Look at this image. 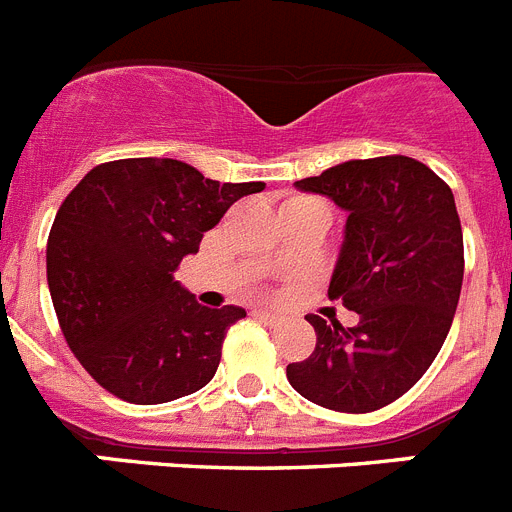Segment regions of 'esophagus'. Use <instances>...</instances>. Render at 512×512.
Returning <instances> with one entry per match:
<instances>
[{
  "instance_id": "obj_1",
  "label": "esophagus",
  "mask_w": 512,
  "mask_h": 512,
  "mask_svg": "<svg viewBox=\"0 0 512 512\" xmlns=\"http://www.w3.org/2000/svg\"><path fill=\"white\" fill-rule=\"evenodd\" d=\"M253 315H256V318H259V320H264V323H269V325L282 323V315H279V312H271V310H253Z\"/></svg>"
}]
</instances>
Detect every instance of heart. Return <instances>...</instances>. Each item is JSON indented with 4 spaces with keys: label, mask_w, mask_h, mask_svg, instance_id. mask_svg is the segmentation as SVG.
I'll use <instances>...</instances> for the list:
<instances>
[{
    "label": "heart",
    "mask_w": 512,
    "mask_h": 512,
    "mask_svg": "<svg viewBox=\"0 0 512 512\" xmlns=\"http://www.w3.org/2000/svg\"><path fill=\"white\" fill-rule=\"evenodd\" d=\"M307 202H318V200H310V197H297V200H292L289 205H307Z\"/></svg>",
    "instance_id": "b5f03b06"
}]
</instances>
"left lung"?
Segmentation results:
<instances>
[{
  "mask_svg": "<svg viewBox=\"0 0 512 512\" xmlns=\"http://www.w3.org/2000/svg\"><path fill=\"white\" fill-rule=\"evenodd\" d=\"M295 187L348 212L328 297L359 325L307 315L318 343L287 379L320 408L372 413L405 395L449 336L464 279L454 194L408 156L346 161Z\"/></svg>",
  "mask_w": 512,
  "mask_h": 512,
  "instance_id": "left-lung-1",
  "label": "left lung"
}]
</instances>
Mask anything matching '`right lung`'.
<instances>
[{"label":"right lung","instance_id":"right-lung-1","mask_svg":"<svg viewBox=\"0 0 512 512\" xmlns=\"http://www.w3.org/2000/svg\"><path fill=\"white\" fill-rule=\"evenodd\" d=\"M264 182L220 184L174 158H120L89 171L48 235V289L89 377L133 405L202 390L246 310L200 305L174 279L233 202Z\"/></svg>","mask_w":512,"mask_h":512}]
</instances>
